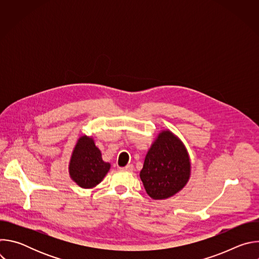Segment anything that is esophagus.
<instances>
[{
    "mask_svg": "<svg viewBox=\"0 0 259 259\" xmlns=\"http://www.w3.org/2000/svg\"><path fill=\"white\" fill-rule=\"evenodd\" d=\"M133 169H134V167H133L132 164H128L127 166L121 168L122 171H127V172H131V171H133Z\"/></svg>",
    "mask_w": 259,
    "mask_h": 259,
    "instance_id": "34e87169",
    "label": "esophagus"
}]
</instances>
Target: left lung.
Wrapping results in <instances>:
<instances>
[{"instance_id":"left-lung-1","label":"left lung","mask_w":259,"mask_h":259,"mask_svg":"<svg viewBox=\"0 0 259 259\" xmlns=\"http://www.w3.org/2000/svg\"><path fill=\"white\" fill-rule=\"evenodd\" d=\"M139 176L146 194L154 200H164L181 191L191 176V161L182 141L169 130L159 133Z\"/></svg>"}]
</instances>
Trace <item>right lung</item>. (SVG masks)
Instances as JSON below:
<instances>
[{
    "label": "right lung",
    "instance_id": "add662e5",
    "mask_svg": "<svg viewBox=\"0 0 259 259\" xmlns=\"http://www.w3.org/2000/svg\"><path fill=\"white\" fill-rule=\"evenodd\" d=\"M110 164L101 158V152L92 137L81 136L72 151L68 171L70 178L83 189H92L102 181Z\"/></svg>",
    "mask_w": 259,
    "mask_h": 259
}]
</instances>
